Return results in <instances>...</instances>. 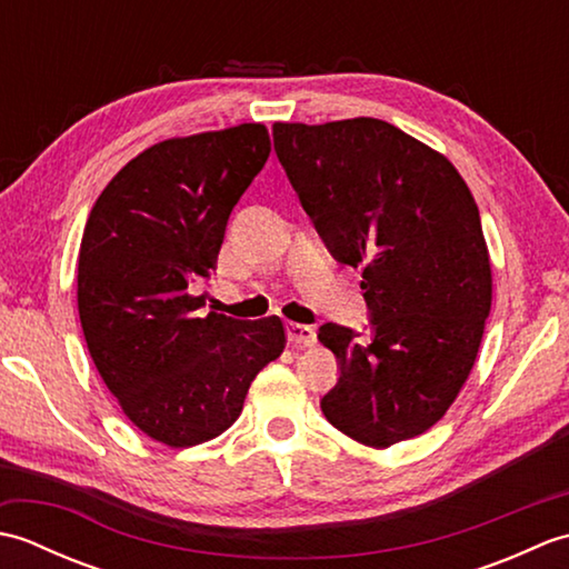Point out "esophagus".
Listing matches in <instances>:
<instances>
[{
    "label": "esophagus",
    "instance_id": "obj_1",
    "mask_svg": "<svg viewBox=\"0 0 569 569\" xmlns=\"http://www.w3.org/2000/svg\"><path fill=\"white\" fill-rule=\"evenodd\" d=\"M286 337H288V342L303 345V347L316 345V340H318L316 328H310V325H300V322H286Z\"/></svg>",
    "mask_w": 569,
    "mask_h": 569
}]
</instances>
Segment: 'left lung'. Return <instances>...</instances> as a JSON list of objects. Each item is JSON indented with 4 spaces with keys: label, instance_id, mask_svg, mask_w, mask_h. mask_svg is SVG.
Segmentation results:
<instances>
[{
    "label": "left lung",
    "instance_id": "left-lung-1",
    "mask_svg": "<svg viewBox=\"0 0 569 569\" xmlns=\"http://www.w3.org/2000/svg\"><path fill=\"white\" fill-rule=\"evenodd\" d=\"M273 147L332 257L365 278L371 337L318 332L340 361L322 413L377 450L416 438L455 403L491 310L477 202L442 153L381 119L276 122Z\"/></svg>",
    "mask_w": 569,
    "mask_h": 569
}]
</instances>
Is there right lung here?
<instances>
[{
  "instance_id": "add662e5",
  "label": "right lung",
  "mask_w": 569,
  "mask_h": 569,
  "mask_svg": "<svg viewBox=\"0 0 569 569\" xmlns=\"http://www.w3.org/2000/svg\"><path fill=\"white\" fill-rule=\"evenodd\" d=\"M269 153L263 124L166 139L131 159L90 210L78 253L82 335L124 416L156 442L222 435L286 347L276 316H200L204 300L190 293L217 266L229 214Z\"/></svg>"
}]
</instances>
